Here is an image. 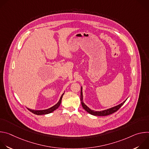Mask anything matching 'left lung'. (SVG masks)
Returning a JSON list of instances; mask_svg holds the SVG:
<instances>
[{
    "instance_id": "8db88e82",
    "label": "left lung",
    "mask_w": 149,
    "mask_h": 149,
    "mask_svg": "<svg viewBox=\"0 0 149 149\" xmlns=\"http://www.w3.org/2000/svg\"><path fill=\"white\" fill-rule=\"evenodd\" d=\"M80 100H81V104L83 109L86 110V111H87L88 113H90L91 115L93 116H108L110 114H111L115 112H116L121 106L124 104V102H125V101L127 100H125L124 101H123L122 103H121L120 104H118V105L115 106V107H111L110 109L105 110H102V111H96L94 110H91L89 107H88L87 106L84 104V102H83V95H82V87L81 89V97H80Z\"/></svg>"
}]
</instances>
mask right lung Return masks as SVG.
I'll return each instance as SVG.
<instances>
[{"instance_id":"right-lung-1","label":"right lung","mask_w":149,"mask_h":149,"mask_svg":"<svg viewBox=\"0 0 149 149\" xmlns=\"http://www.w3.org/2000/svg\"><path fill=\"white\" fill-rule=\"evenodd\" d=\"M64 93H63L59 100V101L58 102V103H56L55 105L52 106V107L48 109H46V110H31L29 109H28V110H29L31 112H32V113L36 114V115H44V114H49L52 112H53L54 111H55V110H56L59 107L61 103V100H62V98L63 97V95Z\"/></svg>"}]
</instances>
